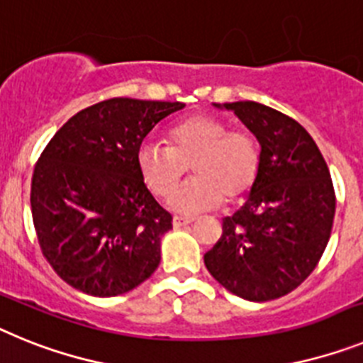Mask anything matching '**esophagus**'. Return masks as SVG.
I'll return each mask as SVG.
<instances>
[{
    "label": "esophagus",
    "instance_id": "1",
    "mask_svg": "<svg viewBox=\"0 0 363 363\" xmlns=\"http://www.w3.org/2000/svg\"><path fill=\"white\" fill-rule=\"evenodd\" d=\"M190 223H194V217H184V216L173 217V226H175V228H181V226L190 225Z\"/></svg>",
    "mask_w": 363,
    "mask_h": 363
}]
</instances>
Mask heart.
Here are the masks:
<instances>
[{"mask_svg": "<svg viewBox=\"0 0 363 363\" xmlns=\"http://www.w3.org/2000/svg\"><path fill=\"white\" fill-rule=\"evenodd\" d=\"M166 143L140 144L135 160L146 188L160 199H168L191 166L195 179L172 197L179 212H201L223 201L235 204L256 186L261 146L250 129L230 128L212 115H191L168 129Z\"/></svg>", "mask_w": 363, "mask_h": 363, "instance_id": "1", "label": "heart"}]
</instances>
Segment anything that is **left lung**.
I'll list each match as a JSON object with an SVG mask.
<instances>
[{"label": "left lung", "instance_id": "1", "mask_svg": "<svg viewBox=\"0 0 363 363\" xmlns=\"http://www.w3.org/2000/svg\"><path fill=\"white\" fill-rule=\"evenodd\" d=\"M225 107L259 140L261 172L245 206L223 219L204 264L232 294L270 301L301 285L321 259L336 210L333 179L294 118L252 100Z\"/></svg>", "mask_w": 363, "mask_h": 363}]
</instances>
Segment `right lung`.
I'll use <instances>...</instances> for the list:
<instances>
[{"instance_id": "right-lung-1", "label": "right lung", "mask_w": 363, "mask_h": 363, "mask_svg": "<svg viewBox=\"0 0 363 363\" xmlns=\"http://www.w3.org/2000/svg\"><path fill=\"white\" fill-rule=\"evenodd\" d=\"M181 102L109 99L71 116L34 166L30 210L43 257L99 298L133 291L160 263L172 213L150 194L137 150Z\"/></svg>"}]
</instances>
